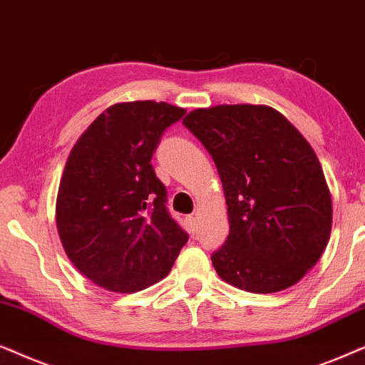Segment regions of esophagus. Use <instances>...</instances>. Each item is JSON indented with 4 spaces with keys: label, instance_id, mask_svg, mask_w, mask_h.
<instances>
[{
    "label": "esophagus",
    "instance_id": "obj_1",
    "mask_svg": "<svg viewBox=\"0 0 365 365\" xmlns=\"http://www.w3.org/2000/svg\"><path fill=\"white\" fill-rule=\"evenodd\" d=\"M197 213H193V215H190V217H188L187 218V220H188V223H190V227L193 228V227H195L197 225Z\"/></svg>",
    "mask_w": 365,
    "mask_h": 365
}]
</instances>
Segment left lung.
Masks as SVG:
<instances>
[{"instance_id": "1", "label": "left lung", "mask_w": 365, "mask_h": 365, "mask_svg": "<svg viewBox=\"0 0 365 365\" xmlns=\"http://www.w3.org/2000/svg\"><path fill=\"white\" fill-rule=\"evenodd\" d=\"M183 125L212 155L230 230L212 264L233 287L280 292L317 264L332 228V198L314 148L267 105L197 108Z\"/></svg>"}]
</instances>
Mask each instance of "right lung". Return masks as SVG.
<instances>
[{"instance_id": "1", "label": "right lung", "mask_w": 365, "mask_h": 365, "mask_svg": "<svg viewBox=\"0 0 365 365\" xmlns=\"http://www.w3.org/2000/svg\"><path fill=\"white\" fill-rule=\"evenodd\" d=\"M183 115L165 101L115 103L68 155L56 197L58 235L71 264L98 287L147 289L168 275L187 244L150 163L162 133Z\"/></svg>"}]
</instances>
